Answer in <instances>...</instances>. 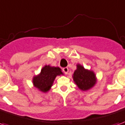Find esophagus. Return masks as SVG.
<instances>
[{
  "label": "esophagus",
  "instance_id": "1",
  "mask_svg": "<svg viewBox=\"0 0 125 125\" xmlns=\"http://www.w3.org/2000/svg\"><path fill=\"white\" fill-rule=\"evenodd\" d=\"M62 71H63L65 74H67L68 72V68H67V67H64V68H62Z\"/></svg>",
  "mask_w": 125,
  "mask_h": 125
}]
</instances>
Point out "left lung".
<instances>
[{"label":"left lung","instance_id":"obj_1","mask_svg":"<svg viewBox=\"0 0 125 125\" xmlns=\"http://www.w3.org/2000/svg\"><path fill=\"white\" fill-rule=\"evenodd\" d=\"M73 77L75 84L79 89L83 91L90 90L97 82L94 73L86 70L80 64H77L76 70L74 71Z\"/></svg>","mask_w":125,"mask_h":125}]
</instances>
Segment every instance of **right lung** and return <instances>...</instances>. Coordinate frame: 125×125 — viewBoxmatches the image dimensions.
<instances>
[{"instance_id": "add662e5", "label": "right lung", "mask_w": 125, "mask_h": 125, "mask_svg": "<svg viewBox=\"0 0 125 125\" xmlns=\"http://www.w3.org/2000/svg\"><path fill=\"white\" fill-rule=\"evenodd\" d=\"M61 74H63V73L59 67L45 65L41 69L39 75L33 77V84L41 92H47L51 88L56 76Z\"/></svg>"}]
</instances>
